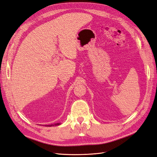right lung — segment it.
<instances>
[{
    "label": "right lung",
    "mask_w": 157,
    "mask_h": 157,
    "mask_svg": "<svg viewBox=\"0 0 157 157\" xmlns=\"http://www.w3.org/2000/svg\"><path fill=\"white\" fill-rule=\"evenodd\" d=\"M60 124V123H57V124H55V125L56 126H58V125H59ZM53 126V125H48V126Z\"/></svg>",
    "instance_id": "1"
}]
</instances>
